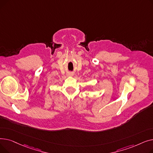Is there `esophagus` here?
Instances as JSON below:
<instances>
[{
  "instance_id": "1",
  "label": "esophagus",
  "mask_w": 153,
  "mask_h": 153,
  "mask_svg": "<svg viewBox=\"0 0 153 153\" xmlns=\"http://www.w3.org/2000/svg\"><path fill=\"white\" fill-rule=\"evenodd\" d=\"M68 76H72L74 75V74L73 73H72V72H69V73H68V74H67Z\"/></svg>"
}]
</instances>
